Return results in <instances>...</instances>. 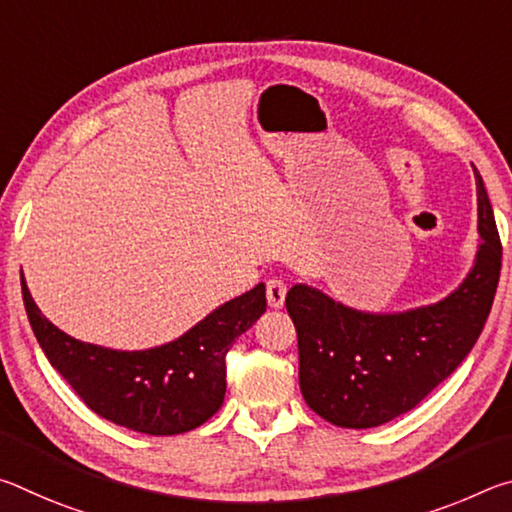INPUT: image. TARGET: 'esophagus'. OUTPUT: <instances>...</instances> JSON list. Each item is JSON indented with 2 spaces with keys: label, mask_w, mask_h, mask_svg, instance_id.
I'll return each instance as SVG.
<instances>
[{
  "label": "esophagus",
  "mask_w": 512,
  "mask_h": 512,
  "mask_svg": "<svg viewBox=\"0 0 512 512\" xmlns=\"http://www.w3.org/2000/svg\"><path fill=\"white\" fill-rule=\"evenodd\" d=\"M284 298H287V284H284L282 280H277V277H273V280H268L266 282L268 307L280 309L284 305Z\"/></svg>",
  "instance_id": "obj_1"
}]
</instances>
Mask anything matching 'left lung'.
Here are the masks:
<instances>
[{
	"label": "left lung",
	"mask_w": 512,
	"mask_h": 512,
	"mask_svg": "<svg viewBox=\"0 0 512 512\" xmlns=\"http://www.w3.org/2000/svg\"><path fill=\"white\" fill-rule=\"evenodd\" d=\"M479 248L458 289L393 314L352 309L293 284L287 311L298 332L300 391L311 411L343 429H370L411 411L452 375L483 332L495 300L501 244L483 178L474 169Z\"/></svg>",
	"instance_id": "obj_1"
}]
</instances>
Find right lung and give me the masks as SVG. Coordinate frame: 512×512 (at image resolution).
<instances>
[{"instance_id":"1","label":"right lung","mask_w":512,"mask_h":512,"mask_svg":"<svg viewBox=\"0 0 512 512\" xmlns=\"http://www.w3.org/2000/svg\"><path fill=\"white\" fill-rule=\"evenodd\" d=\"M22 298L42 352L90 409L119 427L176 436L201 427L221 409L225 354L266 311L257 284L187 329L149 350H110L65 334L40 314L22 273Z\"/></svg>"}]
</instances>
